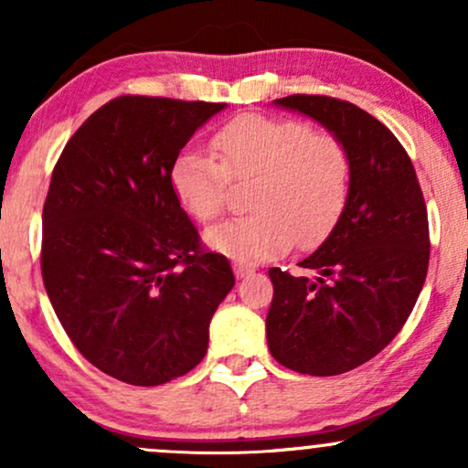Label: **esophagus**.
Masks as SVG:
<instances>
[{
	"label": "esophagus",
	"mask_w": 468,
	"mask_h": 468,
	"mask_svg": "<svg viewBox=\"0 0 468 468\" xmlns=\"http://www.w3.org/2000/svg\"><path fill=\"white\" fill-rule=\"evenodd\" d=\"M233 272H235V277H238V279H244V277L252 275V266H246V264H235V266H233Z\"/></svg>",
	"instance_id": "34e87169"
}]
</instances>
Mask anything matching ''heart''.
<instances>
[{"label": "heart", "mask_w": 468, "mask_h": 468, "mask_svg": "<svg viewBox=\"0 0 468 468\" xmlns=\"http://www.w3.org/2000/svg\"><path fill=\"white\" fill-rule=\"evenodd\" d=\"M216 155L186 149L171 169L180 207L196 222L224 213L230 185L252 182V216L207 230V244L238 264H260L327 238L350 196V152L335 133L294 118L246 114L213 136Z\"/></svg>", "instance_id": "1"}]
</instances>
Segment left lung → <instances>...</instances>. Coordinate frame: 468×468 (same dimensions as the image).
<instances>
[{
	"label": "left lung",
	"mask_w": 468,
	"mask_h": 468,
	"mask_svg": "<svg viewBox=\"0 0 468 468\" xmlns=\"http://www.w3.org/2000/svg\"><path fill=\"white\" fill-rule=\"evenodd\" d=\"M275 105L335 133L350 152V196L313 255L319 277L271 268L268 350L299 374L336 376L367 363L410 319L429 268L427 207L399 138L361 107L332 96L292 94Z\"/></svg>",
	"instance_id": "1"
}]
</instances>
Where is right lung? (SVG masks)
<instances>
[{"label": "right lung", "instance_id": "obj_1", "mask_svg": "<svg viewBox=\"0 0 468 468\" xmlns=\"http://www.w3.org/2000/svg\"><path fill=\"white\" fill-rule=\"evenodd\" d=\"M224 107L118 96L74 132L52 171L46 292L77 350L122 383L154 388L191 372L235 286L171 186L180 149Z\"/></svg>", "mask_w": 468, "mask_h": 468}]
</instances>
